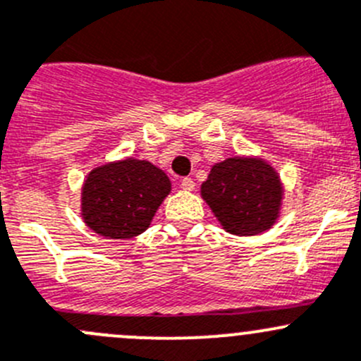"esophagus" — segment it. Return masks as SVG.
<instances>
[{
  "label": "esophagus",
  "instance_id": "34e87169",
  "mask_svg": "<svg viewBox=\"0 0 361 361\" xmlns=\"http://www.w3.org/2000/svg\"><path fill=\"white\" fill-rule=\"evenodd\" d=\"M180 186H183V190H186V191H193L195 190V180L191 177H184L183 180H180Z\"/></svg>",
  "mask_w": 361,
  "mask_h": 361
}]
</instances>
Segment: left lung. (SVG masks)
Wrapping results in <instances>:
<instances>
[{
  "mask_svg": "<svg viewBox=\"0 0 361 361\" xmlns=\"http://www.w3.org/2000/svg\"><path fill=\"white\" fill-rule=\"evenodd\" d=\"M202 197L223 228L235 235H255L278 218L281 184L267 163L230 157L212 166L202 184Z\"/></svg>",
  "mask_w": 361,
  "mask_h": 361,
  "instance_id": "left-lung-1",
  "label": "left lung"
}]
</instances>
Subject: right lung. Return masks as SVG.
Here are the masks:
<instances>
[{"instance_id":"right-lung-1","label":"right lung","mask_w":361,"mask_h":361,"mask_svg":"<svg viewBox=\"0 0 361 361\" xmlns=\"http://www.w3.org/2000/svg\"><path fill=\"white\" fill-rule=\"evenodd\" d=\"M170 188L166 173L149 161L104 164L85 180L83 219L99 235L131 239L147 230Z\"/></svg>"}]
</instances>
